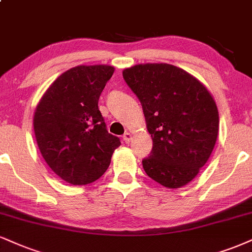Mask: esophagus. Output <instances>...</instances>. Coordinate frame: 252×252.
Instances as JSON below:
<instances>
[{
    "label": "esophagus",
    "instance_id": "obj_1",
    "mask_svg": "<svg viewBox=\"0 0 252 252\" xmlns=\"http://www.w3.org/2000/svg\"><path fill=\"white\" fill-rule=\"evenodd\" d=\"M131 138H132V135L130 134V132H126V134L123 135V141L126 142V143H129V142L131 141Z\"/></svg>",
    "mask_w": 252,
    "mask_h": 252
}]
</instances>
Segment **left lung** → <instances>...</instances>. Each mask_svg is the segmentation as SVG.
I'll use <instances>...</instances> for the list:
<instances>
[{"label":"left lung","instance_id":"8db88e82","mask_svg":"<svg viewBox=\"0 0 252 252\" xmlns=\"http://www.w3.org/2000/svg\"><path fill=\"white\" fill-rule=\"evenodd\" d=\"M123 78L141 102L153 137L147 175L169 189L187 186L208 162L216 144L220 117L204 84L168 63L136 64Z\"/></svg>","mask_w":252,"mask_h":252}]
</instances>
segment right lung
<instances>
[{"label":"right lung","instance_id":"obj_1","mask_svg":"<svg viewBox=\"0 0 252 252\" xmlns=\"http://www.w3.org/2000/svg\"><path fill=\"white\" fill-rule=\"evenodd\" d=\"M115 71L111 65H77L60 75L34 114L38 149L55 174L72 186L98 180L121 145L109 134L98 98Z\"/></svg>","mask_w":252,"mask_h":252}]
</instances>
